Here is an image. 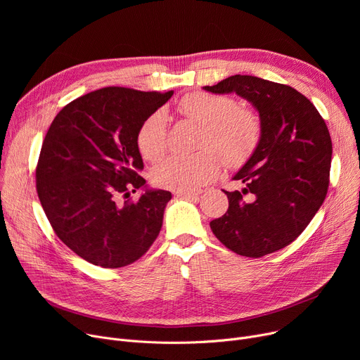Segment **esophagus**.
<instances>
[{
    "label": "esophagus",
    "mask_w": 360,
    "mask_h": 360,
    "mask_svg": "<svg viewBox=\"0 0 360 360\" xmlns=\"http://www.w3.org/2000/svg\"><path fill=\"white\" fill-rule=\"evenodd\" d=\"M201 191H176L175 195L176 197H182V198H197L200 195Z\"/></svg>",
    "instance_id": "34e87169"
}]
</instances>
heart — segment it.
Instances as JSON below:
<instances>
[{"label":"heart","instance_id":"b5f03b06","mask_svg":"<svg viewBox=\"0 0 360 360\" xmlns=\"http://www.w3.org/2000/svg\"><path fill=\"white\" fill-rule=\"evenodd\" d=\"M181 115L198 124L200 151L191 158L170 156L151 172V179L166 190L195 191L213 181L221 167V159L229 167L247 162L259 144L262 127L257 113L242 108L233 98L194 91L184 96L178 105ZM140 155L159 160L166 151V115L158 110L141 124L137 132Z\"/></svg>","mask_w":360,"mask_h":360}]
</instances>
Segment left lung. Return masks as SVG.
<instances>
[{"mask_svg": "<svg viewBox=\"0 0 360 360\" xmlns=\"http://www.w3.org/2000/svg\"><path fill=\"white\" fill-rule=\"evenodd\" d=\"M212 93H236L259 113L262 134L233 179L242 191H224L229 209L210 221L231 251L259 258L288 247L323 205L330 184L333 144L316 108L290 86L254 75H232Z\"/></svg>", "mask_w": 360, "mask_h": 360, "instance_id": "obj_1", "label": "left lung"}]
</instances>
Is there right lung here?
<instances>
[{"label": "right lung", "instance_id": "obj_1", "mask_svg": "<svg viewBox=\"0 0 360 360\" xmlns=\"http://www.w3.org/2000/svg\"><path fill=\"white\" fill-rule=\"evenodd\" d=\"M172 94L94 90L64 106L46 132L36 167L37 195L56 236L94 266L132 264L162 229L172 194L148 190L140 176L137 132ZM140 187L145 193L137 202H119Z\"/></svg>", "mask_w": 360, "mask_h": 360}]
</instances>
